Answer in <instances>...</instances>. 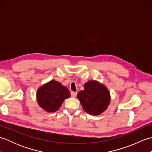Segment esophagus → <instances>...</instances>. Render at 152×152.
<instances>
[{
    "label": "esophagus",
    "mask_w": 152,
    "mask_h": 152,
    "mask_svg": "<svg viewBox=\"0 0 152 152\" xmlns=\"http://www.w3.org/2000/svg\"><path fill=\"white\" fill-rule=\"evenodd\" d=\"M70 95H71V96H72V97H75V96L77 95V93L74 92V91H71Z\"/></svg>",
    "instance_id": "1"
}]
</instances>
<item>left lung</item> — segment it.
<instances>
[{
    "label": "left lung",
    "mask_w": 152,
    "mask_h": 152,
    "mask_svg": "<svg viewBox=\"0 0 152 152\" xmlns=\"http://www.w3.org/2000/svg\"><path fill=\"white\" fill-rule=\"evenodd\" d=\"M84 110L91 115H99L107 108L110 96L107 88L91 80L84 84V90L77 95Z\"/></svg>",
    "instance_id": "8db88e82"
}]
</instances>
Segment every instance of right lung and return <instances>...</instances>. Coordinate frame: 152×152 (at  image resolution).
<instances>
[{"label": "right lung", "instance_id": "obj_1", "mask_svg": "<svg viewBox=\"0 0 152 152\" xmlns=\"http://www.w3.org/2000/svg\"><path fill=\"white\" fill-rule=\"evenodd\" d=\"M70 94L66 87L51 80L40 87L37 91V101L41 108L48 112H54L60 108L64 99Z\"/></svg>", "mask_w": 152, "mask_h": 152}]
</instances>
